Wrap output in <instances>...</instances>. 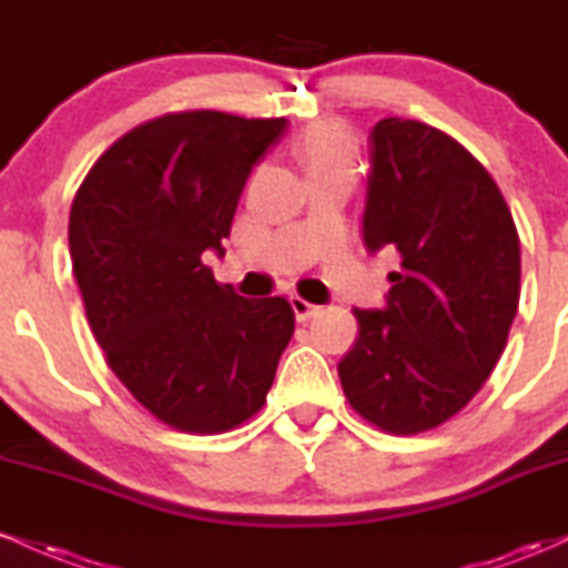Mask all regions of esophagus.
<instances>
[{"label":"esophagus","mask_w":568,"mask_h":568,"mask_svg":"<svg viewBox=\"0 0 568 568\" xmlns=\"http://www.w3.org/2000/svg\"><path fill=\"white\" fill-rule=\"evenodd\" d=\"M291 306H293V315H296L298 323L310 321V317L317 312V306L312 302H306V298H302V296H291Z\"/></svg>","instance_id":"obj_1"}]
</instances>
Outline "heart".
Returning a JSON list of instances; mask_svg holds the SVG:
<instances>
[{"label":"heart","instance_id":"heart-1","mask_svg":"<svg viewBox=\"0 0 568 568\" xmlns=\"http://www.w3.org/2000/svg\"><path fill=\"white\" fill-rule=\"evenodd\" d=\"M296 158L304 165L306 179H310V175L338 171L355 173L357 154L355 143L342 128L334 122H317L296 141Z\"/></svg>","mask_w":568,"mask_h":568}]
</instances>
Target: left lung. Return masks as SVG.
I'll use <instances>...</instances> for the list:
<instances>
[{"label": "left lung", "mask_w": 568, "mask_h": 568, "mask_svg": "<svg viewBox=\"0 0 568 568\" xmlns=\"http://www.w3.org/2000/svg\"><path fill=\"white\" fill-rule=\"evenodd\" d=\"M368 253L400 256L382 310H352L349 406L395 435L452 419L497 366L518 312L520 243L499 186L452 135L387 116L368 135Z\"/></svg>", "instance_id": "obj_1"}]
</instances>
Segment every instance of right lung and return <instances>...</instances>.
<instances>
[{"instance_id":"right-lung-1","label":"right lung","mask_w":568,"mask_h":568,"mask_svg":"<svg viewBox=\"0 0 568 568\" xmlns=\"http://www.w3.org/2000/svg\"><path fill=\"white\" fill-rule=\"evenodd\" d=\"M288 120L165 114L112 143L82 181L69 253L95 342L130 395L184 433H224L264 406L293 336L283 296L245 298L224 256L253 165Z\"/></svg>"}]
</instances>
